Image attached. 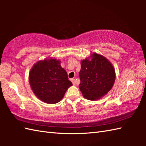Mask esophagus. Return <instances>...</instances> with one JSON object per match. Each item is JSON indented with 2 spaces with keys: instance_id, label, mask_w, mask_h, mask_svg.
<instances>
[{
  "instance_id": "34e87169",
  "label": "esophagus",
  "mask_w": 146,
  "mask_h": 146,
  "mask_svg": "<svg viewBox=\"0 0 146 146\" xmlns=\"http://www.w3.org/2000/svg\"><path fill=\"white\" fill-rule=\"evenodd\" d=\"M71 82L73 83V85L75 84V79H74V78H71Z\"/></svg>"
}]
</instances>
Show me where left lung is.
Masks as SVG:
<instances>
[{"label": "left lung", "mask_w": 146, "mask_h": 146, "mask_svg": "<svg viewBox=\"0 0 146 146\" xmlns=\"http://www.w3.org/2000/svg\"><path fill=\"white\" fill-rule=\"evenodd\" d=\"M80 90L87 100H97L113 87L115 71L110 61L97 52L81 61Z\"/></svg>", "instance_id": "left-lung-1"}]
</instances>
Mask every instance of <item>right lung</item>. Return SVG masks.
Wrapping results in <instances>:
<instances>
[{
	"label": "right lung",
	"mask_w": 146,
	"mask_h": 146,
	"mask_svg": "<svg viewBox=\"0 0 146 146\" xmlns=\"http://www.w3.org/2000/svg\"><path fill=\"white\" fill-rule=\"evenodd\" d=\"M29 84L40 100L49 104L60 102L68 88L73 84L67 72L56 58L44 59L33 65L29 74Z\"/></svg>",
	"instance_id": "1"
}]
</instances>
